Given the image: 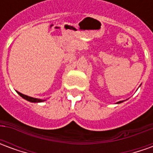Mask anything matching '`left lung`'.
<instances>
[{
    "label": "left lung",
    "mask_w": 153,
    "mask_h": 153,
    "mask_svg": "<svg viewBox=\"0 0 153 153\" xmlns=\"http://www.w3.org/2000/svg\"><path fill=\"white\" fill-rule=\"evenodd\" d=\"M123 102H124V101H120V102H116V104H120V103Z\"/></svg>",
    "instance_id": "obj_1"
}]
</instances>
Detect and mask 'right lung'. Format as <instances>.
<instances>
[{
	"mask_svg": "<svg viewBox=\"0 0 153 153\" xmlns=\"http://www.w3.org/2000/svg\"><path fill=\"white\" fill-rule=\"evenodd\" d=\"M17 93H18L20 97H22L24 99L27 100V101L30 102H45V101H46L45 99H38V98H34V97H32L26 96V95H25V94H23V93H19V92H17Z\"/></svg>",
	"mask_w": 153,
	"mask_h": 153,
	"instance_id": "add662e5",
	"label": "right lung"
}]
</instances>
